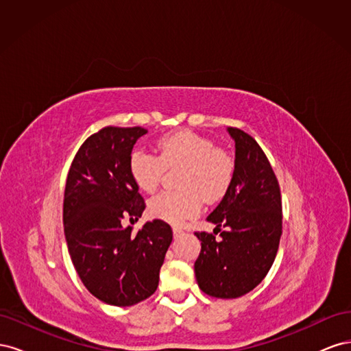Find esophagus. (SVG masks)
<instances>
[{"mask_svg": "<svg viewBox=\"0 0 351 351\" xmlns=\"http://www.w3.org/2000/svg\"><path fill=\"white\" fill-rule=\"evenodd\" d=\"M183 228L182 227H178V226H174L173 227V234H174V237H178V236H182L183 234Z\"/></svg>", "mask_w": 351, "mask_h": 351, "instance_id": "34e87169", "label": "esophagus"}]
</instances>
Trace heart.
<instances>
[{
    "mask_svg": "<svg viewBox=\"0 0 351 351\" xmlns=\"http://www.w3.org/2000/svg\"><path fill=\"white\" fill-rule=\"evenodd\" d=\"M156 152L133 151L129 174L142 192L154 193L167 168L182 167L177 180L182 189L156 195L147 206L152 217L171 224L196 217L204 200L214 204L224 197L234 178V158L196 132L184 129L164 134L156 142Z\"/></svg>",
    "mask_w": 351,
    "mask_h": 351,
    "instance_id": "1",
    "label": "heart"
}]
</instances>
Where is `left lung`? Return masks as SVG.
<instances>
[{"instance_id":"8db88e82","label":"left lung","mask_w":351,"mask_h":351,"mask_svg":"<svg viewBox=\"0 0 351 351\" xmlns=\"http://www.w3.org/2000/svg\"><path fill=\"white\" fill-rule=\"evenodd\" d=\"M228 133L236 142L234 178L206 218L214 232H195L202 244L196 280L217 299H237L267 277L282 234L280 184L267 155L246 132L228 127Z\"/></svg>"}]
</instances>
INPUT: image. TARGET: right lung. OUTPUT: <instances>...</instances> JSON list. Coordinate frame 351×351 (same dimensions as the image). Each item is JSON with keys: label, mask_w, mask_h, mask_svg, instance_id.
<instances>
[{"label": "right lung", "mask_w": 351, "mask_h": 351, "mask_svg": "<svg viewBox=\"0 0 351 351\" xmlns=\"http://www.w3.org/2000/svg\"><path fill=\"white\" fill-rule=\"evenodd\" d=\"M143 127H104L90 134L69 169L62 222L71 262L86 289L101 302L133 306L152 295L173 241L162 219L141 230L124 228L146 205L129 174L133 146Z\"/></svg>", "instance_id": "obj_1"}]
</instances>
